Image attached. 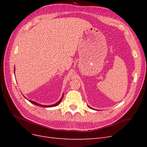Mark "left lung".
<instances>
[{
  "instance_id": "1",
  "label": "left lung",
  "mask_w": 147,
  "mask_h": 147,
  "mask_svg": "<svg viewBox=\"0 0 147 147\" xmlns=\"http://www.w3.org/2000/svg\"><path fill=\"white\" fill-rule=\"evenodd\" d=\"M89 107V106H88ZM90 108H91V107H90Z\"/></svg>"
}]
</instances>
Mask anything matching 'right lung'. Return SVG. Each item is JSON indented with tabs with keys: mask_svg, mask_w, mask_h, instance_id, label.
<instances>
[{
	"mask_svg": "<svg viewBox=\"0 0 147 147\" xmlns=\"http://www.w3.org/2000/svg\"><path fill=\"white\" fill-rule=\"evenodd\" d=\"M63 96H64V94L63 95V96H62L61 99L58 102H57V103H56V104H53V105H40V104H38L36 103V102H35L32 101V100H29V101L31 103H32V104H35V105H38V106L42 107H55V106H56V105H57L58 104H59L61 103V100H62V99L63 98Z\"/></svg>",
	"mask_w": 147,
	"mask_h": 147,
	"instance_id": "1",
	"label": "right lung"
}]
</instances>
